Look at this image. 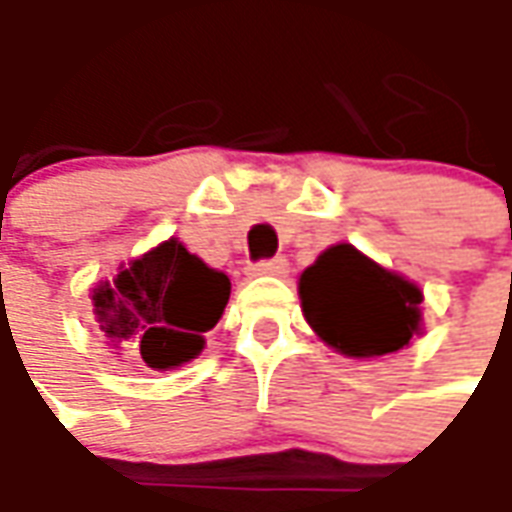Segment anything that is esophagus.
<instances>
[{"label": "esophagus", "mask_w": 512, "mask_h": 512, "mask_svg": "<svg viewBox=\"0 0 512 512\" xmlns=\"http://www.w3.org/2000/svg\"><path fill=\"white\" fill-rule=\"evenodd\" d=\"M285 273H287L285 256L265 259V262H256V265L247 267V276H285Z\"/></svg>", "instance_id": "1"}]
</instances>
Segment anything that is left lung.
<instances>
[{
  "label": "left lung",
  "mask_w": 512,
  "mask_h": 512,
  "mask_svg": "<svg viewBox=\"0 0 512 512\" xmlns=\"http://www.w3.org/2000/svg\"><path fill=\"white\" fill-rule=\"evenodd\" d=\"M299 299L316 336L356 359L402 350L422 322V290L353 245L327 247L302 273Z\"/></svg>",
  "instance_id": "8db88e82"
}]
</instances>
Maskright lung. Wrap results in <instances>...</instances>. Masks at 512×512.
Listing matches in <instances>:
<instances>
[{"instance_id":"right-lung-1","label":"right lung","mask_w":512,"mask_h":512,"mask_svg":"<svg viewBox=\"0 0 512 512\" xmlns=\"http://www.w3.org/2000/svg\"><path fill=\"white\" fill-rule=\"evenodd\" d=\"M230 279L207 267L179 239L119 267L93 290V313L105 342L153 370L182 367L205 347V333L225 313Z\"/></svg>"}]
</instances>
